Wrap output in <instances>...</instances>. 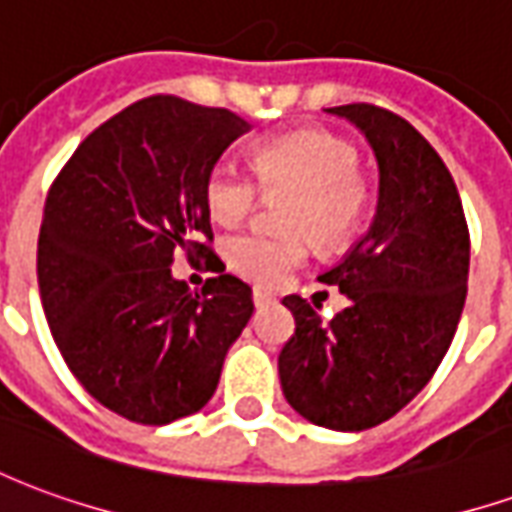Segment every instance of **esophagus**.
Instances as JSON below:
<instances>
[{"instance_id": "esophagus-1", "label": "esophagus", "mask_w": 512, "mask_h": 512, "mask_svg": "<svg viewBox=\"0 0 512 512\" xmlns=\"http://www.w3.org/2000/svg\"><path fill=\"white\" fill-rule=\"evenodd\" d=\"M252 301H255V307H268V304H274V301H277V296H274L268 288H255L252 290Z\"/></svg>"}]
</instances>
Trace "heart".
Wrapping results in <instances>:
<instances>
[{
    "mask_svg": "<svg viewBox=\"0 0 512 512\" xmlns=\"http://www.w3.org/2000/svg\"><path fill=\"white\" fill-rule=\"evenodd\" d=\"M257 183L233 167H216L205 180V202L213 222L235 227L260 205V191L285 197L282 227L293 235H235L224 244L227 266L238 277L274 288L307 260L310 238L321 249H340L354 238L373 202L359 169V150L345 136L304 128L260 142L252 150Z\"/></svg>",
    "mask_w": 512,
    "mask_h": 512,
    "instance_id": "b5f03b06",
    "label": "heart"
}]
</instances>
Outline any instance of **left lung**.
Masks as SVG:
<instances>
[{
    "label": "left lung",
    "mask_w": 512,
    "mask_h": 512,
    "mask_svg": "<svg viewBox=\"0 0 512 512\" xmlns=\"http://www.w3.org/2000/svg\"><path fill=\"white\" fill-rule=\"evenodd\" d=\"M356 123L378 158L373 227L318 277L348 296L332 321L285 296L296 332L279 351L288 403L321 428L367 430L428 384L461 321L469 224L450 169L408 120L373 104L326 109Z\"/></svg>",
    "instance_id": "obj_1"
}]
</instances>
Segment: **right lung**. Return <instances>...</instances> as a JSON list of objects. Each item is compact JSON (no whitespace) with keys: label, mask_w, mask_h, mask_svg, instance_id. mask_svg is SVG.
Here are the masks:
<instances>
[{"label":"right lung","mask_w":512,"mask_h":512,"mask_svg":"<svg viewBox=\"0 0 512 512\" xmlns=\"http://www.w3.org/2000/svg\"><path fill=\"white\" fill-rule=\"evenodd\" d=\"M249 123L150 95L109 117L54 178L38 238V285L65 365L139 425L200 411L227 348L252 318V288L211 249L205 180ZM178 251L217 277L200 294L171 277Z\"/></svg>","instance_id":"add662e5"}]
</instances>
